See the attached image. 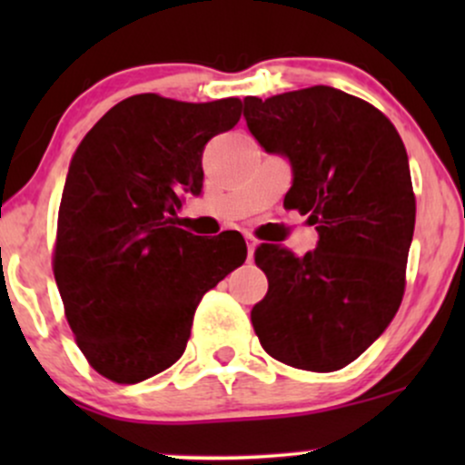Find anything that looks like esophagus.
<instances>
[{
	"instance_id": "1",
	"label": "esophagus",
	"mask_w": 465,
	"mask_h": 465,
	"mask_svg": "<svg viewBox=\"0 0 465 465\" xmlns=\"http://www.w3.org/2000/svg\"><path fill=\"white\" fill-rule=\"evenodd\" d=\"M255 247H258V242H255V240L251 238V236H247V251H249V260H253V251H255Z\"/></svg>"
}]
</instances>
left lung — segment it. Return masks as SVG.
Segmentation results:
<instances>
[{"label":"left lung","mask_w":465,"mask_h":465,"mask_svg":"<svg viewBox=\"0 0 465 465\" xmlns=\"http://www.w3.org/2000/svg\"><path fill=\"white\" fill-rule=\"evenodd\" d=\"M244 120L266 153L288 157L284 207L308 214L319 242L292 255L260 244L269 292L251 311L273 359L308 371L356 361L396 317L415 227L409 157L396 126L334 87L244 98Z\"/></svg>","instance_id":"8db88e82"}]
</instances>
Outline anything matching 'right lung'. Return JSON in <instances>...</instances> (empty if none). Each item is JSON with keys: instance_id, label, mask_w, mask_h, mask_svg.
Segmentation results:
<instances>
[{"instance_id": "right-lung-1", "label": "right lung", "mask_w": 465, "mask_h": 465, "mask_svg": "<svg viewBox=\"0 0 465 465\" xmlns=\"http://www.w3.org/2000/svg\"><path fill=\"white\" fill-rule=\"evenodd\" d=\"M240 109L238 98L131 95L74 153L52 269L80 351L117 385L174 365L203 295L247 258L238 232L177 227L183 196L203 188V148L238 124Z\"/></svg>"}]
</instances>
